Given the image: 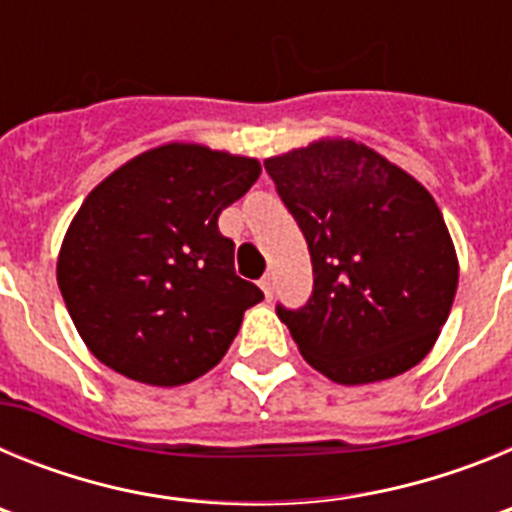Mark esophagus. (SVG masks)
<instances>
[{
  "label": "esophagus",
  "instance_id": "34e87169",
  "mask_svg": "<svg viewBox=\"0 0 512 512\" xmlns=\"http://www.w3.org/2000/svg\"><path fill=\"white\" fill-rule=\"evenodd\" d=\"M259 287L264 289L266 300H269V297L274 295V277H271V274H264V277H261V282H259Z\"/></svg>",
  "mask_w": 512,
  "mask_h": 512
}]
</instances>
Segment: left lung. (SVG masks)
<instances>
[{
  "mask_svg": "<svg viewBox=\"0 0 512 512\" xmlns=\"http://www.w3.org/2000/svg\"><path fill=\"white\" fill-rule=\"evenodd\" d=\"M264 169L312 261V295L277 315L310 366L338 384L408 372L436 343L459 264L428 189L354 140H318Z\"/></svg>",
  "mask_w": 512,
  "mask_h": 512,
  "instance_id": "8db88e82",
  "label": "left lung"
}]
</instances>
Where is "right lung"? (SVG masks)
I'll return each instance as SVG.
<instances>
[{"mask_svg": "<svg viewBox=\"0 0 512 512\" xmlns=\"http://www.w3.org/2000/svg\"><path fill=\"white\" fill-rule=\"evenodd\" d=\"M256 158L169 143L92 189L58 256V287L104 366L156 387L210 372L264 300L235 274L217 217L259 179Z\"/></svg>", "mask_w": 512, "mask_h": 512, "instance_id": "right-lung-1", "label": "right lung"}]
</instances>
